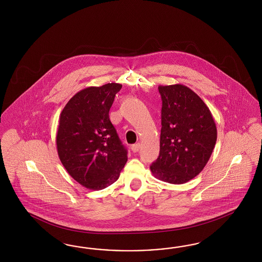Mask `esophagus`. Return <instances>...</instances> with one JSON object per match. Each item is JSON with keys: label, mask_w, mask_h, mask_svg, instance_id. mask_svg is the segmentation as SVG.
Instances as JSON below:
<instances>
[{"label": "esophagus", "mask_w": 262, "mask_h": 262, "mask_svg": "<svg viewBox=\"0 0 262 262\" xmlns=\"http://www.w3.org/2000/svg\"><path fill=\"white\" fill-rule=\"evenodd\" d=\"M139 149H140V144L139 143H136V144L132 145V151H134V152L139 151Z\"/></svg>", "instance_id": "obj_1"}]
</instances>
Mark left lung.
<instances>
[{"mask_svg": "<svg viewBox=\"0 0 262 262\" xmlns=\"http://www.w3.org/2000/svg\"><path fill=\"white\" fill-rule=\"evenodd\" d=\"M162 100L160 151L151 173L173 184L198 176L213 151L217 139L214 120L206 103L183 84L159 85Z\"/></svg>", "mask_w": 262, "mask_h": 262, "instance_id": "left-lung-1", "label": "left lung"}]
</instances>
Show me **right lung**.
Returning a JSON list of instances; mask_svg holds the SVG:
<instances>
[{
    "label": "right lung",
    "instance_id": "obj_1",
    "mask_svg": "<svg viewBox=\"0 0 262 262\" xmlns=\"http://www.w3.org/2000/svg\"><path fill=\"white\" fill-rule=\"evenodd\" d=\"M120 83L80 90L60 113L56 149L64 168L79 184L101 190L119 178L127 151L110 120L108 112Z\"/></svg>",
    "mask_w": 262,
    "mask_h": 262
}]
</instances>
